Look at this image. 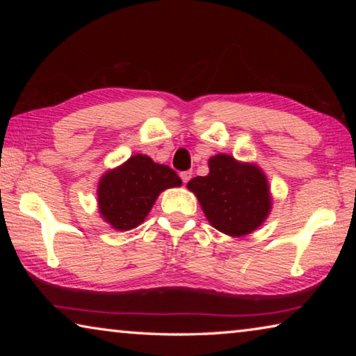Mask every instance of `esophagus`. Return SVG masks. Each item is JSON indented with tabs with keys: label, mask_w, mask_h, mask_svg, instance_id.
<instances>
[{
	"label": "esophagus",
	"mask_w": 356,
	"mask_h": 356,
	"mask_svg": "<svg viewBox=\"0 0 356 356\" xmlns=\"http://www.w3.org/2000/svg\"><path fill=\"white\" fill-rule=\"evenodd\" d=\"M191 171H184V172H180V179H182V182L184 184H186V182H188V180L191 179Z\"/></svg>",
	"instance_id": "1"
}]
</instances>
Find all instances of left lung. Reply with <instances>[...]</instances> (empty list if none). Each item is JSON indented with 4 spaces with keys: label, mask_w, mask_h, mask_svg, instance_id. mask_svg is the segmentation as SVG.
Listing matches in <instances>:
<instances>
[{
    "label": "left lung",
    "mask_w": 356,
    "mask_h": 356,
    "mask_svg": "<svg viewBox=\"0 0 356 356\" xmlns=\"http://www.w3.org/2000/svg\"><path fill=\"white\" fill-rule=\"evenodd\" d=\"M207 176L186 184L200 201L210 225L231 237L248 236L272 210L267 176L254 163H242L231 155L210 156Z\"/></svg>",
    "instance_id": "8db88e82"
}]
</instances>
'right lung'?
Instances as JSON below:
<instances>
[{"label":"right lung","mask_w":356,"mask_h":356,"mask_svg":"<svg viewBox=\"0 0 356 356\" xmlns=\"http://www.w3.org/2000/svg\"><path fill=\"white\" fill-rule=\"evenodd\" d=\"M182 185L170 166L138 154L102 176L97 188L99 212L118 231H130L146 220L163 190Z\"/></svg>","instance_id":"1"}]
</instances>
